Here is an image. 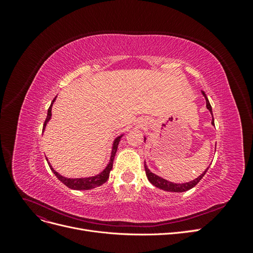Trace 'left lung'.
Returning a JSON list of instances; mask_svg holds the SVG:
<instances>
[{"label":"left lung","mask_w":253,"mask_h":253,"mask_svg":"<svg viewBox=\"0 0 253 253\" xmlns=\"http://www.w3.org/2000/svg\"><path fill=\"white\" fill-rule=\"evenodd\" d=\"M202 94H203V96L206 99L207 109L210 111V113L212 115V108H211V104H210V102L208 100V98H207L205 91L202 90ZM212 117H213V115H212ZM211 124L214 126V119H212ZM145 139H147V138H145V137H144V141H145ZM144 169H145V174H147V177H148L149 181L152 183L153 186H155V187L162 189V190L168 191V192H185V191H188L190 189H192L193 187H195L197 185L198 181H200L204 177V175L206 174L207 171H208L209 168H207L206 171L203 174H201L200 176H198V177L195 178L194 180L189 181V182H185V183H175V182H171L169 180H167L165 178H162V177H160V176H158V175H156L154 173H152L149 170V168L147 167V165H145V162H144Z\"/></svg>","instance_id":"obj_1"}]
</instances>
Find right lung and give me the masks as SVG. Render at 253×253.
<instances>
[{"label": "right lung", "mask_w": 253, "mask_h": 253, "mask_svg": "<svg viewBox=\"0 0 253 253\" xmlns=\"http://www.w3.org/2000/svg\"><path fill=\"white\" fill-rule=\"evenodd\" d=\"M57 96L53 98V100L51 101V104L48 108V111H47V116H46V119H45V122H44V126H43V131H45V127H46V125L48 124V121L50 120L51 118V108H52V104L53 102H55ZM124 136V134L116 137V138L114 139V142H113V147H112V153H111V158H110V163L108 164V166L105 167V169L102 170L100 173L95 175V176H89V177H81V178H68V177H64V176H62L61 174H59L57 171H55L52 169V167L50 165V163H48V166L50 168V170L53 172V174H55L57 176V178L61 181L63 182L64 185L68 188H71L73 190H90V189H94V188H97L99 186H101L102 183H104L106 180L109 179V176H110V172L112 170L113 168V162H114V157H115V154H116L117 152V149H118V144H119V141L121 139V137ZM47 160V159H46Z\"/></svg>", "instance_id": "add662e5"}]
</instances>
